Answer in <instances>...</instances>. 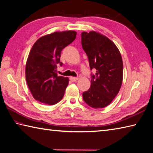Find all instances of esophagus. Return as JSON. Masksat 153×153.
Returning a JSON list of instances; mask_svg holds the SVG:
<instances>
[{
  "label": "esophagus",
  "mask_w": 153,
  "mask_h": 153,
  "mask_svg": "<svg viewBox=\"0 0 153 153\" xmlns=\"http://www.w3.org/2000/svg\"><path fill=\"white\" fill-rule=\"evenodd\" d=\"M70 79L71 81V82H76L77 79H78V77H70Z\"/></svg>",
  "instance_id": "1"
}]
</instances>
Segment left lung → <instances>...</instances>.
Wrapping results in <instances>:
<instances>
[{"instance_id": "left-lung-1", "label": "left lung", "mask_w": 153, "mask_h": 153, "mask_svg": "<svg viewBox=\"0 0 153 153\" xmlns=\"http://www.w3.org/2000/svg\"><path fill=\"white\" fill-rule=\"evenodd\" d=\"M82 46L88 56L91 86L83 93L85 102L93 108H103L112 102L119 91L123 81V61L115 44L109 38L94 31L83 32Z\"/></svg>"}]
</instances>
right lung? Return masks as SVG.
Here are the masks:
<instances>
[{"mask_svg":"<svg viewBox=\"0 0 153 153\" xmlns=\"http://www.w3.org/2000/svg\"><path fill=\"white\" fill-rule=\"evenodd\" d=\"M75 31L56 32L41 37L33 45L26 64L27 85L36 100L53 105L62 100L68 77L56 73L62 50L76 39Z\"/></svg>","mask_w":153,"mask_h":153,"instance_id":"obj_1","label":"right lung"}]
</instances>
